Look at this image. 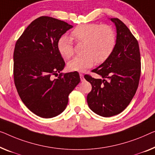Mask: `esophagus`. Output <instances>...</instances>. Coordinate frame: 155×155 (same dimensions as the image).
I'll return each instance as SVG.
<instances>
[{
  "instance_id": "1",
  "label": "esophagus",
  "mask_w": 155,
  "mask_h": 155,
  "mask_svg": "<svg viewBox=\"0 0 155 155\" xmlns=\"http://www.w3.org/2000/svg\"><path fill=\"white\" fill-rule=\"evenodd\" d=\"M79 76H80L81 81H84V74H80Z\"/></svg>"
}]
</instances>
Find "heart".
<instances>
[{
    "mask_svg": "<svg viewBox=\"0 0 155 155\" xmlns=\"http://www.w3.org/2000/svg\"><path fill=\"white\" fill-rule=\"evenodd\" d=\"M71 37L77 43H84L83 53L68 63L70 71H84L93 66L94 62L101 63L109 58L116 45V33L114 28L100 24H80L71 32ZM71 38L63 35L58 41V49L65 59L74 55Z\"/></svg>",
    "mask_w": 155,
    "mask_h": 155,
    "instance_id": "obj_1",
    "label": "heart"
}]
</instances>
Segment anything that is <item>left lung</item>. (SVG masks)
<instances>
[{"mask_svg":"<svg viewBox=\"0 0 155 155\" xmlns=\"http://www.w3.org/2000/svg\"><path fill=\"white\" fill-rule=\"evenodd\" d=\"M110 20L116 27V45L107 61L92 70L102 78L84 76L92 85L87 96L88 107L103 117L119 114L129 104L138 88L141 68L137 40L119 18Z\"/></svg>","mask_w":155,"mask_h":155,"instance_id":"1","label":"left lung"}]
</instances>
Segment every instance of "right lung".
Wrapping results in <instances>:
<instances>
[{"label":"right lung","instance_id":"1","mask_svg":"<svg viewBox=\"0 0 155 155\" xmlns=\"http://www.w3.org/2000/svg\"><path fill=\"white\" fill-rule=\"evenodd\" d=\"M73 26L42 16L28 26L14 51V81L21 100L37 115L51 118L61 114L68 96L80 82L77 71L60 73L65 65L58 49L59 38Z\"/></svg>","mask_w":155,"mask_h":155}]
</instances>
